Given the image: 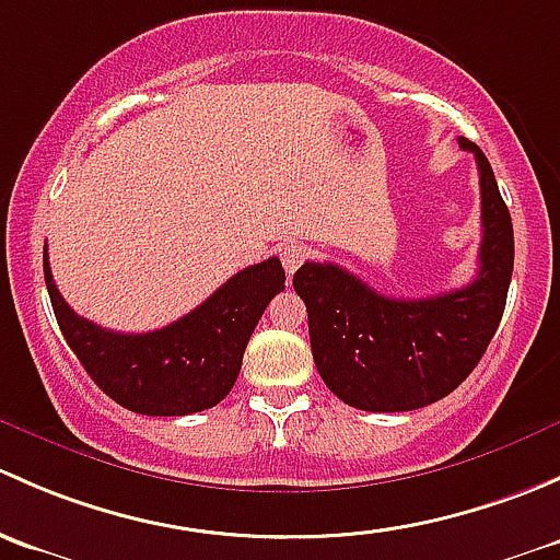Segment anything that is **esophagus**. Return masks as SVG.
<instances>
[{
  "instance_id": "obj_1",
  "label": "esophagus",
  "mask_w": 560,
  "mask_h": 560,
  "mask_svg": "<svg viewBox=\"0 0 560 560\" xmlns=\"http://www.w3.org/2000/svg\"><path fill=\"white\" fill-rule=\"evenodd\" d=\"M307 256H310V250H307V245H302V242H291V245H285L280 250L282 267H285L288 275L296 272V269L302 267L304 258H307Z\"/></svg>"
}]
</instances>
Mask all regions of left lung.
Wrapping results in <instances>:
<instances>
[{
  "mask_svg": "<svg viewBox=\"0 0 560 560\" xmlns=\"http://www.w3.org/2000/svg\"><path fill=\"white\" fill-rule=\"evenodd\" d=\"M480 172V269L429 299L383 296L337 264L307 261L293 291L307 304L310 348L331 394L366 412H407L445 399L491 345L515 264L512 218L486 153L460 137Z\"/></svg>",
  "mask_w": 560,
  "mask_h": 560,
  "instance_id": "left-lung-1",
  "label": "left lung"
}]
</instances>
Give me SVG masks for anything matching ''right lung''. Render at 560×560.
<instances>
[{"label":"right lung","instance_id":"right-lung-1","mask_svg":"<svg viewBox=\"0 0 560 560\" xmlns=\"http://www.w3.org/2000/svg\"><path fill=\"white\" fill-rule=\"evenodd\" d=\"M45 285L72 353L120 407L153 418L215 407L237 383L242 353L275 293L285 288L280 258L242 269L180 320L145 334H120L80 318L56 288L43 253Z\"/></svg>","mask_w":560,"mask_h":560}]
</instances>
